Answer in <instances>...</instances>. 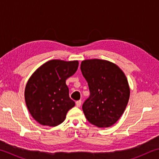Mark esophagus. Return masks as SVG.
I'll return each mask as SVG.
<instances>
[{
	"label": "esophagus",
	"instance_id": "34e87169",
	"mask_svg": "<svg viewBox=\"0 0 159 159\" xmlns=\"http://www.w3.org/2000/svg\"><path fill=\"white\" fill-rule=\"evenodd\" d=\"M76 106H77L78 107H80V105H81V100H78V101H76Z\"/></svg>",
	"mask_w": 159,
	"mask_h": 159
}]
</instances>
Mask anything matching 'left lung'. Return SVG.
I'll return each instance as SVG.
<instances>
[{"label": "left lung", "mask_w": 159, "mask_h": 159, "mask_svg": "<svg viewBox=\"0 0 159 159\" xmlns=\"http://www.w3.org/2000/svg\"><path fill=\"white\" fill-rule=\"evenodd\" d=\"M80 70L90 93L82 106L86 118L99 128L110 127L128 104L130 88L126 76L115 64L98 59L83 61Z\"/></svg>", "instance_id": "obj_1"}]
</instances>
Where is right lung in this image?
I'll use <instances>...</instances> for the list:
<instances>
[{"mask_svg":"<svg viewBox=\"0 0 159 159\" xmlns=\"http://www.w3.org/2000/svg\"><path fill=\"white\" fill-rule=\"evenodd\" d=\"M79 61L52 60L38 69L29 79L25 92L26 107L40 124L57 126L75 106L66 80L78 69Z\"/></svg>","mask_w":159,"mask_h":159,"instance_id":"add662e5","label":"right lung"}]
</instances>
